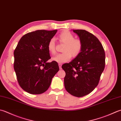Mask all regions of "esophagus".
I'll list each match as a JSON object with an SVG mask.
<instances>
[{
	"instance_id": "obj_1",
	"label": "esophagus",
	"mask_w": 121,
	"mask_h": 121,
	"mask_svg": "<svg viewBox=\"0 0 121 121\" xmlns=\"http://www.w3.org/2000/svg\"><path fill=\"white\" fill-rule=\"evenodd\" d=\"M61 65H62V64L61 63H59V68H60V69H61Z\"/></svg>"
}]
</instances>
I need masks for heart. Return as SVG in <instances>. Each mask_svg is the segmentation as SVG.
Segmentation results:
<instances>
[{"label": "heart", "instance_id": "b5f03b06", "mask_svg": "<svg viewBox=\"0 0 121 121\" xmlns=\"http://www.w3.org/2000/svg\"><path fill=\"white\" fill-rule=\"evenodd\" d=\"M59 39L61 42L65 43L63 47V52L58 53L52 58V60L58 63H64L69 61L71 56L76 57L81 52L82 49V43L80 40L74 39V35L70 32L65 31L59 35ZM50 53L54 54L56 53V40L51 38L47 46Z\"/></svg>", "mask_w": 121, "mask_h": 121}]
</instances>
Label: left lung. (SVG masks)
I'll list each match as a JSON object with an SVG mask.
<instances>
[{
	"label": "left lung",
	"mask_w": 121,
	"mask_h": 121,
	"mask_svg": "<svg viewBox=\"0 0 121 121\" xmlns=\"http://www.w3.org/2000/svg\"><path fill=\"white\" fill-rule=\"evenodd\" d=\"M82 43L80 53L69 63L63 64L64 84L71 95L82 97L98 85L105 68V52L97 38L85 30H73Z\"/></svg>",
	"instance_id": "obj_1"
}]
</instances>
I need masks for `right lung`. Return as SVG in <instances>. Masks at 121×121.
<instances>
[{
  "instance_id": "obj_1",
  "label": "right lung",
  "mask_w": 121,
  "mask_h": 121,
  "mask_svg": "<svg viewBox=\"0 0 121 121\" xmlns=\"http://www.w3.org/2000/svg\"><path fill=\"white\" fill-rule=\"evenodd\" d=\"M57 30H39L21 37L14 51V70L18 82L23 90L32 94L44 93L52 79L59 70L51 58L47 48L49 40Z\"/></svg>"
}]
</instances>
